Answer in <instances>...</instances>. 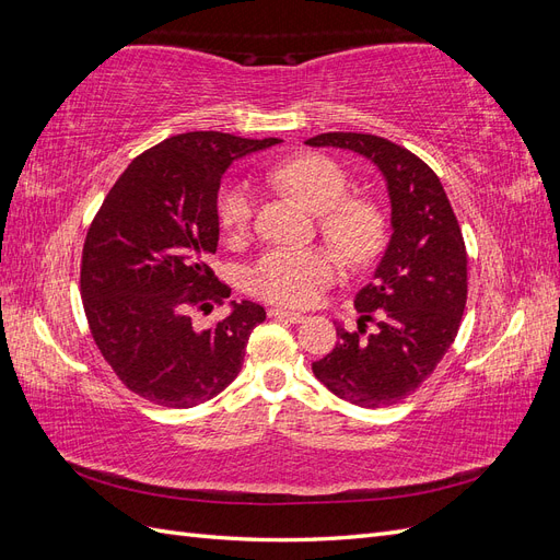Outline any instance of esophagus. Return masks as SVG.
Wrapping results in <instances>:
<instances>
[{"mask_svg":"<svg viewBox=\"0 0 560 560\" xmlns=\"http://www.w3.org/2000/svg\"><path fill=\"white\" fill-rule=\"evenodd\" d=\"M268 315L273 319H282V322H290V325H301V322H306V315L301 313H292V311H284V308H270Z\"/></svg>","mask_w":560,"mask_h":560,"instance_id":"esophagus-1","label":"esophagus"}]
</instances>
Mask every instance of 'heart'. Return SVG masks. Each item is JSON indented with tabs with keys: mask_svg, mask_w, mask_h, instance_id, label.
<instances>
[{
	"mask_svg": "<svg viewBox=\"0 0 560 560\" xmlns=\"http://www.w3.org/2000/svg\"><path fill=\"white\" fill-rule=\"evenodd\" d=\"M270 179L306 200L322 217V231L341 247L350 259L362 261L381 243V219L362 200H346L350 182L343 167L327 156L306 154L273 167ZM257 196L247 182L226 184L217 200L219 222L241 235L249 229ZM341 276V259L327 247H278L266 252L247 270V290L280 306L306 308L319 299L322 290Z\"/></svg>",
	"mask_w": 560,
	"mask_h": 560,
	"instance_id": "b5f03b06",
	"label": "heart"
}]
</instances>
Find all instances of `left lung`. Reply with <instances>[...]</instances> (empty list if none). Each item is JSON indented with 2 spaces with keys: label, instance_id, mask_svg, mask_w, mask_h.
<instances>
[{
  "label": "left lung",
  "instance_id": "8db88e82",
  "mask_svg": "<svg viewBox=\"0 0 560 560\" xmlns=\"http://www.w3.org/2000/svg\"><path fill=\"white\" fill-rule=\"evenodd\" d=\"M311 147L350 149L387 182L393 235L374 280L354 296L358 331L336 327V348L313 362L336 397L381 409L432 376L455 341L467 303V252L442 182L409 149L378 135L322 132ZM380 327L371 335L365 322Z\"/></svg>",
  "mask_w": 560,
  "mask_h": 560
}]
</instances>
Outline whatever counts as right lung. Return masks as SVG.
<instances>
[{
	"instance_id": "obj_1",
	"label": "right lung",
	"mask_w": 560,
	"mask_h": 560,
	"mask_svg": "<svg viewBox=\"0 0 560 560\" xmlns=\"http://www.w3.org/2000/svg\"><path fill=\"white\" fill-rule=\"evenodd\" d=\"M278 138L196 130L167 138L116 179L83 243L81 299L93 341L121 383L167 409H191L238 376L259 303L198 329L191 311L231 290L208 266L217 252V194L226 167Z\"/></svg>"
}]
</instances>
